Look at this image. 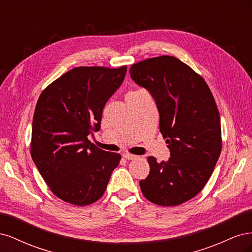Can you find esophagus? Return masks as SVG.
Listing matches in <instances>:
<instances>
[{"label": "esophagus", "mask_w": 252, "mask_h": 252, "mask_svg": "<svg viewBox=\"0 0 252 252\" xmlns=\"http://www.w3.org/2000/svg\"><path fill=\"white\" fill-rule=\"evenodd\" d=\"M123 158L126 159H134L136 158V156L130 155V154H128V152H126V154H123Z\"/></svg>", "instance_id": "34e87169"}]
</instances>
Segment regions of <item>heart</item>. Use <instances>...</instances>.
Returning <instances> with one entry per match:
<instances>
[{"label":"heart","mask_w":252,"mask_h":252,"mask_svg":"<svg viewBox=\"0 0 252 252\" xmlns=\"http://www.w3.org/2000/svg\"><path fill=\"white\" fill-rule=\"evenodd\" d=\"M141 90H138V91H131V93H129L128 94H138V93H140Z\"/></svg>","instance_id":"obj_1"}]
</instances>
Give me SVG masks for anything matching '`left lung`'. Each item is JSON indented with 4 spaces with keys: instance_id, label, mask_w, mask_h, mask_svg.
Instances as JSON below:
<instances>
[{
    "instance_id": "8db88e82",
    "label": "left lung",
    "mask_w": 252,
    "mask_h": 252,
    "mask_svg": "<svg viewBox=\"0 0 252 252\" xmlns=\"http://www.w3.org/2000/svg\"><path fill=\"white\" fill-rule=\"evenodd\" d=\"M130 77L149 91L159 114V131L170 150L167 162L149 157L144 196L161 206H178L199 193L222 150L220 120L207 83L179 59L162 56L130 67Z\"/></svg>"
}]
</instances>
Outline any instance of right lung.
Wrapping results in <instances>:
<instances>
[{"label":"right lung","mask_w":252,"mask_h":252,"mask_svg":"<svg viewBox=\"0 0 252 252\" xmlns=\"http://www.w3.org/2000/svg\"><path fill=\"white\" fill-rule=\"evenodd\" d=\"M126 66L77 67L43 90L32 121V158L51 191L77 206L104 194L121 156L87 136L101 128L105 104L123 83Z\"/></svg>","instance_id":"obj_1"}]
</instances>
